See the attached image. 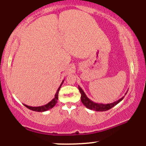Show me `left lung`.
Instances as JSON below:
<instances>
[{
    "instance_id": "left-lung-1",
    "label": "left lung",
    "mask_w": 146,
    "mask_h": 146,
    "mask_svg": "<svg viewBox=\"0 0 146 146\" xmlns=\"http://www.w3.org/2000/svg\"><path fill=\"white\" fill-rule=\"evenodd\" d=\"M78 88L79 90H80V93H81V101L82 102V104L85 106L87 108L90 110H95V111H106V110H108L110 109L111 108L116 106L117 104L119 103L120 102L123 100L124 97L119 99L117 101L113 102V103H110V104H98V103H95V102L91 101L90 99H88V97L86 96L85 93L84 92V90L82 89V88L80 86H78ZM128 92V91H127ZM127 92L125 93V95H126Z\"/></svg>"
}]
</instances>
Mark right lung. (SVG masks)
I'll return each instance as SVG.
<instances>
[{
    "instance_id": "obj_1",
    "label": "right lung",
    "mask_w": 146,
    "mask_h": 146,
    "mask_svg": "<svg viewBox=\"0 0 146 146\" xmlns=\"http://www.w3.org/2000/svg\"><path fill=\"white\" fill-rule=\"evenodd\" d=\"M63 82H64V80L62 81V82L61 84H60V86L59 88H58V90H57L56 95H55V98H53L51 102H48V104H45L44 106H34V107L29 106L24 104L25 106H26L27 108H29V109H30V110H33V111H36V112H44V111H46V110H50L51 108H53V106H55V105H56L57 102H58V93H59V90L60 89V88H61Z\"/></svg>"
}]
</instances>
